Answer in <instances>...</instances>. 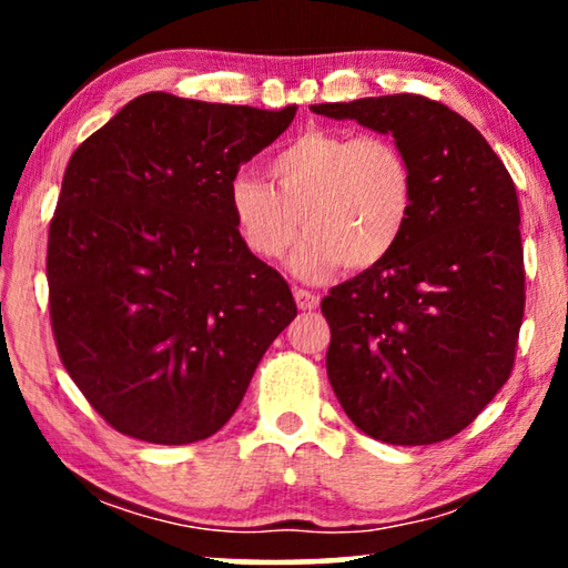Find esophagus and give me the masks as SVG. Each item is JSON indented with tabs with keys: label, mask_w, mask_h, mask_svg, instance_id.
Returning a JSON list of instances; mask_svg holds the SVG:
<instances>
[{
	"label": "esophagus",
	"mask_w": 568,
	"mask_h": 568,
	"mask_svg": "<svg viewBox=\"0 0 568 568\" xmlns=\"http://www.w3.org/2000/svg\"><path fill=\"white\" fill-rule=\"evenodd\" d=\"M294 300H297L300 310H315L317 305H321V297L307 290H294Z\"/></svg>",
	"instance_id": "34e87169"
}]
</instances>
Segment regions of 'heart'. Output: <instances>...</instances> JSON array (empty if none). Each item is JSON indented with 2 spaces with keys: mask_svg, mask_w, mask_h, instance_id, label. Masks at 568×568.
<instances>
[{
  "mask_svg": "<svg viewBox=\"0 0 568 568\" xmlns=\"http://www.w3.org/2000/svg\"><path fill=\"white\" fill-rule=\"evenodd\" d=\"M276 185L243 170L230 181L240 235L261 258H282L305 227L292 271L321 278L333 268L383 263L406 235L416 206V170L393 139L313 129L271 160Z\"/></svg>",
  "mask_w": 568,
  "mask_h": 568,
  "instance_id": "heart-1",
  "label": "heart"
}]
</instances>
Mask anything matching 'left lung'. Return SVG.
<instances>
[{
	"mask_svg": "<svg viewBox=\"0 0 568 568\" xmlns=\"http://www.w3.org/2000/svg\"><path fill=\"white\" fill-rule=\"evenodd\" d=\"M310 111L390 134L416 170L414 216L395 251L321 302L333 393L387 445L449 439L515 364L525 313L515 183L480 131L429 98L400 92Z\"/></svg>",
	"mask_w": 568,
	"mask_h": 568,
	"instance_id": "8db88e82",
	"label": "left lung"
}]
</instances>
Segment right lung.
I'll use <instances>...</instances> for the list:
<instances>
[{
	"mask_svg": "<svg viewBox=\"0 0 568 568\" xmlns=\"http://www.w3.org/2000/svg\"><path fill=\"white\" fill-rule=\"evenodd\" d=\"M294 113L144 92L69 160L49 230L51 325L69 377L121 434L212 437L297 315L227 196Z\"/></svg>",
	"mask_w": 568,
	"mask_h": 568,
	"instance_id": "1",
	"label": "right lung"
}]
</instances>
